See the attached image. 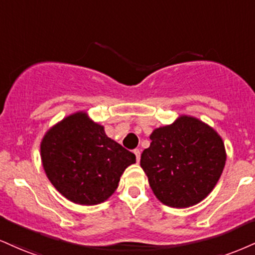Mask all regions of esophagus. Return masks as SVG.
Instances as JSON below:
<instances>
[{"label": "esophagus", "instance_id": "esophagus-1", "mask_svg": "<svg viewBox=\"0 0 255 255\" xmlns=\"http://www.w3.org/2000/svg\"><path fill=\"white\" fill-rule=\"evenodd\" d=\"M134 154H135V157H136V160H137V161H140V157H141V151H140L139 148L134 149Z\"/></svg>", "mask_w": 255, "mask_h": 255}]
</instances>
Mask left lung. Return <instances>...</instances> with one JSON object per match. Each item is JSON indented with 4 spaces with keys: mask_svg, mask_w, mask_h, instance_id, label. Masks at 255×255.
Listing matches in <instances>:
<instances>
[{
    "mask_svg": "<svg viewBox=\"0 0 255 255\" xmlns=\"http://www.w3.org/2000/svg\"><path fill=\"white\" fill-rule=\"evenodd\" d=\"M140 165L162 204L189 208L213 191L225 168V142L217 131L195 116L179 115L155 128Z\"/></svg>",
    "mask_w": 255,
    "mask_h": 255,
    "instance_id": "1",
    "label": "left lung"
}]
</instances>
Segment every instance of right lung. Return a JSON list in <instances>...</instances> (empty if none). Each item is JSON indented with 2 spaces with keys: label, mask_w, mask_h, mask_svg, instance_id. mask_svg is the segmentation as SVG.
<instances>
[{
  "label": "right lung",
  "mask_w": 255,
  "mask_h": 255,
  "mask_svg": "<svg viewBox=\"0 0 255 255\" xmlns=\"http://www.w3.org/2000/svg\"><path fill=\"white\" fill-rule=\"evenodd\" d=\"M40 157L52 185L64 197L81 205L106 202L134 153L107 136L102 125L81 110L57 122L40 142Z\"/></svg>",
  "instance_id": "right-lung-1"
}]
</instances>
